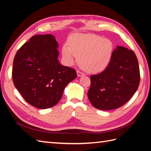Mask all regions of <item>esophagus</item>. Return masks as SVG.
<instances>
[{
    "label": "esophagus",
    "instance_id": "obj_1",
    "mask_svg": "<svg viewBox=\"0 0 151 151\" xmlns=\"http://www.w3.org/2000/svg\"><path fill=\"white\" fill-rule=\"evenodd\" d=\"M77 75L78 77H82V76H84V73H83L82 72L79 71V70H77Z\"/></svg>",
    "mask_w": 151,
    "mask_h": 151
}]
</instances>
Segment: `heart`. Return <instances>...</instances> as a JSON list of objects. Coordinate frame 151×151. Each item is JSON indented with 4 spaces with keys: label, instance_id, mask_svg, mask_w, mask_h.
I'll list each match as a JSON object with an SVG mask.
<instances>
[{
    "label": "heart",
    "instance_id": "b5f03b06",
    "mask_svg": "<svg viewBox=\"0 0 151 151\" xmlns=\"http://www.w3.org/2000/svg\"><path fill=\"white\" fill-rule=\"evenodd\" d=\"M114 45L111 40L94 34L76 35L63 45L62 54L68 65L74 62L76 56L84 70L90 73L103 71L110 62Z\"/></svg>",
    "mask_w": 151,
    "mask_h": 151
}]
</instances>
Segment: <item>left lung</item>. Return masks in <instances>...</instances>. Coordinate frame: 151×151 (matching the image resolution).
Segmentation results:
<instances>
[{"label":"left lung","mask_w":151,"mask_h":151,"mask_svg":"<svg viewBox=\"0 0 151 151\" xmlns=\"http://www.w3.org/2000/svg\"><path fill=\"white\" fill-rule=\"evenodd\" d=\"M90 79L88 96L94 108L111 110L123 106L133 96L140 83L135 54L125 47L117 46L108 66Z\"/></svg>","instance_id":"1"}]
</instances>
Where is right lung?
<instances>
[{
    "label": "right lung",
    "mask_w": 151,
    "mask_h": 151,
    "mask_svg": "<svg viewBox=\"0 0 151 151\" xmlns=\"http://www.w3.org/2000/svg\"><path fill=\"white\" fill-rule=\"evenodd\" d=\"M58 44L52 35H38L17 52L12 72L14 84L25 101L37 108L54 106L76 71L58 61Z\"/></svg>",
    "instance_id": "right-lung-1"
}]
</instances>
